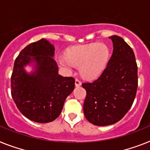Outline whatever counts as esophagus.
Returning <instances> with one entry per match:
<instances>
[{
    "label": "esophagus",
    "instance_id": "34e87169",
    "mask_svg": "<svg viewBox=\"0 0 150 150\" xmlns=\"http://www.w3.org/2000/svg\"><path fill=\"white\" fill-rule=\"evenodd\" d=\"M75 87H80L81 85V81H79V80H78V79H76V80H75Z\"/></svg>",
    "mask_w": 150,
    "mask_h": 150
}]
</instances>
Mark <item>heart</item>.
Instances as JSON below:
<instances>
[{"label":"heart","instance_id":"1","mask_svg":"<svg viewBox=\"0 0 150 150\" xmlns=\"http://www.w3.org/2000/svg\"><path fill=\"white\" fill-rule=\"evenodd\" d=\"M62 67L79 68V75L87 81H94L105 71L110 59V49L104 42H91L69 47L63 52Z\"/></svg>","mask_w":150,"mask_h":150}]
</instances>
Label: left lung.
<instances>
[{
  "label": "left lung",
  "instance_id": "1",
  "mask_svg": "<svg viewBox=\"0 0 150 150\" xmlns=\"http://www.w3.org/2000/svg\"><path fill=\"white\" fill-rule=\"evenodd\" d=\"M109 38L114 50L106 70L94 82L82 84L87 92L84 114L96 126L111 125L121 120L131 108L138 86L133 50L120 36Z\"/></svg>",
  "mask_w": 150,
  "mask_h": 150
}]
</instances>
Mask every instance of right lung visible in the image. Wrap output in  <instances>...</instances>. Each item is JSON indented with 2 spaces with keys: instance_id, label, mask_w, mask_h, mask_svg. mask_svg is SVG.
<instances>
[{
  "instance_id": "right-lung-1",
  "label": "right lung",
  "mask_w": 150,
  "mask_h": 150,
  "mask_svg": "<svg viewBox=\"0 0 150 150\" xmlns=\"http://www.w3.org/2000/svg\"><path fill=\"white\" fill-rule=\"evenodd\" d=\"M54 55L53 45L41 39L26 46L14 62L11 95L19 110L32 121L56 120L75 88V79L59 75ZM27 65H32V72L25 71Z\"/></svg>"
}]
</instances>
